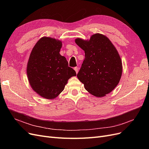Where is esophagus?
Returning a JSON list of instances; mask_svg holds the SVG:
<instances>
[{"instance_id":"obj_1","label":"esophagus","mask_w":149,"mask_h":149,"mask_svg":"<svg viewBox=\"0 0 149 149\" xmlns=\"http://www.w3.org/2000/svg\"><path fill=\"white\" fill-rule=\"evenodd\" d=\"M74 70H75V72H76V73L77 74V73H78V72H79V67H75V68H74Z\"/></svg>"}]
</instances>
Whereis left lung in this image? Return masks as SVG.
Listing matches in <instances>:
<instances>
[{"label":"left lung","mask_w":149,"mask_h":149,"mask_svg":"<svg viewBox=\"0 0 149 149\" xmlns=\"http://www.w3.org/2000/svg\"><path fill=\"white\" fill-rule=\"evenodd\" d=\"M75 42L85 53L78 79L91 94L104 97L121 79L123 66L118 51L106 36L99 33L93 34L89 40L77 38Z\"/></svg>","instance_id":"obj_1"}]
</instances>
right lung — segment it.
Returning <instances> with one entry per match:
<instances>
[{
	"mask_svg": "<svg viewBox=\"0 0 149 149\" xmlns=\"http://www.w3.org/2000/svg\"><path fill=\"white\" fill-rule=\"evenodd\" d=\"M62 42L43 37L36 43L28 61L26 74L31 88L38 95L51 100L64 90L75 70L68 66L66 58L60 54Z\"/></svg>",
	"mask_w": 149,
	"mask_h": 149,
	"instance_id": "obj_1",
	"label": "right lung"
}]
</instances>
